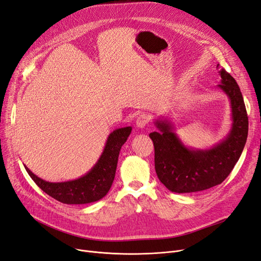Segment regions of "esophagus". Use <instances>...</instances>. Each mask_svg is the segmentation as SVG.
<instances>
[{
    "label": "esophagus",
    "mask_w": 261,
    "mask_h": 261,
    "mask_svg": "<svg viewBox=\"0 0 261 261\" xmlns=\"http://www.w3.org/2000/svg\"><path fill=\"white\" fill-rule=\"evenodd\" d=\"M148 121H149V117L148 116H147L146 114H141V115L138 116L137 121H135V124H137V127L139 129H144L147 126V123H148Z\"/></svg>",
    "instance_id": "obj_1"
}]
</instances>
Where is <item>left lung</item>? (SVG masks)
Listing matches in <instances>:
<instances>
[{
	"label": "left lung",
	"instance_id": "1",
	"mask_svg": "<svg viewBox=\"0 0 261 261\" xmlns=\"http://www.w3.org/2000/svg\"><path fill=\"white\" fill-rule=\"evenodd\" d=\"M217 87L228 97L231 127L227 135L207 149L188 147L176 133L168 117L154 120L159 131L151 132L154 168L159 180L174 193H192L222 184L243 151L248 133V118L240 87L224 68Z\"/></svg>",
	"mask_w": 261,
	"mask_h": 261
}]
</instances>
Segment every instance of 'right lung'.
<instances>
[{
    "label": "right lung",
    "mask_w": 261,
    "mask_h": 261,
    "mask_svg": "<svg viewBox=\"0 0 261 261\" xmlns=\"http://www.w3.org/2000/svg\"><path fill=\"white\" fill-rule=\"evenodd\" d=\"M132 127H123L111 132L102 153L85 175L62 182H50L33 174L24 165L28 174L43 192L68 205H83L103 198L114 181L121 146L127 142Z\"/></svg>",
    "instance_id": "1"
}]
</instances>
